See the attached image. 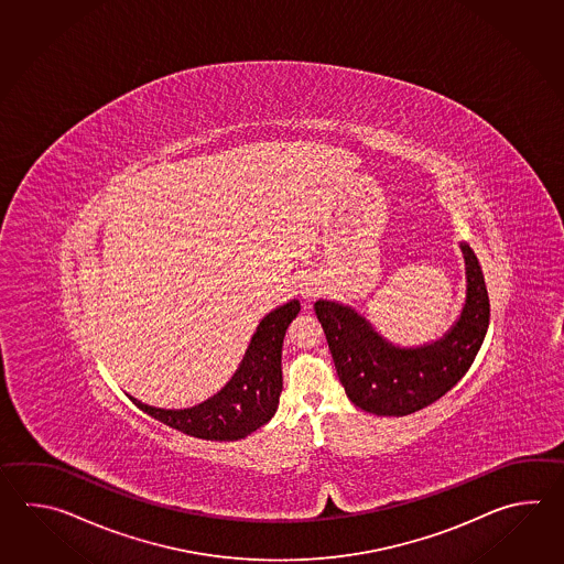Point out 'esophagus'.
I'll use <instances>...</instances> for the list:
<instances>
[{
  "instance_id": "obj_1",
  "label": "esophagus",
  "mask_w": 564,
  "mask_h": 564,
  "mask_svg": "<svg viewBox=\"0 0 564 564\" xmlns=\"http://www.w3.org/2000/svg\"><path fill=\"white\" fill-rule=\"evenodd\" d=\"M318 284L316 282H312V280H304V282H300L299 292L302 299L312 300L316 294H318Z\"/></svg>"
}]
</instances>
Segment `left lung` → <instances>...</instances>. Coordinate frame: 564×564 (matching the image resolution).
<instances>
[{"label": "left lung", "instance_id": "left-lung-1", "mask_svg": "<svg viewBox=\"0 0 564 564\" xmlns=\"http://www.w3.org/2000/svg\"><path fill=\"white\" fill-rule=\"evenodd\" d=\"M466 262V304L442 338L421 347H397L350 306L316 300L338 379L347 397L375 415H409L432 405L468 372L490 324V299L478 258L459 243Z\"/></svg>", "mask_w": 564, "mask_h": 564}]
</instances>
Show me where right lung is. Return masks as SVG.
Returning <instances> with one entry per match:
<instances>
[{
  "label": "right lung",
  "mask_w": 564,
  "mask_h": 564,
  "mask_svg": "<svg viewBox=\"0 0 564 564\" xmlns=\"http://www.w3.org/2000/svg\"><path fill=\"white\" fill-rule=\"evenodd\" d=\"M300 312L290 300L265 314L229 383L204 403L187 409H159L129 395L137 408L177 432L212 442H236L265 425L282 393V343L288 324Z\"/></svg>",
  "instance_id": "obj_1"
}]
</instances>
